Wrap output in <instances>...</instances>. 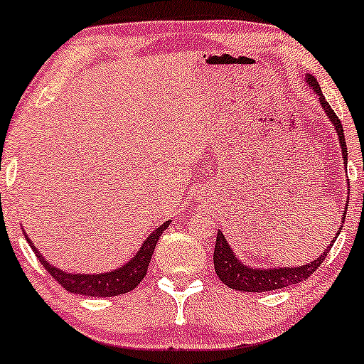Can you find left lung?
<instances>
[{
	"instance_id": "8db88e82",
	"label": "left lung",
	"mask_w": 364,
	"mask_h": 364,
	"mask_svg": "<svg viewBox=\"0 0 364 364\" xmlns=\"http://www.w3.org/2000/svg\"><path fill=\"white\" fill-rule=\"evenodd\" d=\"M306 80L309 86L316 91L317 96H319L322 107H324V111L327 113V116H329V119L333 121L336 133H338L339 136L341 148H343L344 164H348V148H346V138H344L343 124H341V121L338 116H336L333 107L329 106V102L326 101V97L322 96V91L319 84H317V79L314 77V75L307 74ZM343 214H346V210H344ZM341 230H343V226L338 230V236ZM333 243L329 245V248L326 251H322L321 257L314 259L312 263L302 264V267H294V268H270V270H258V268H250L241 263L240 259L236 258V255L232 253V250L230 248V245H228V241L224 240L223 232L218 231L216 246H214V270H216L219 280H221L223 284H226L232 290H237V291L278 290V289H284V287H290L307 280V278L321 267L322 262H324Z\"/></svg>"
}]
</instances>
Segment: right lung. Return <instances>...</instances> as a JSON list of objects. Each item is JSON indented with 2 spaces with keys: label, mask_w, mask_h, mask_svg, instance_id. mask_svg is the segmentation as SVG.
Here are the masks:
<instances>
[{
  "label": "right lung",
  "mask_w": 364,
  "mask_h": 364,
  "mask_svg": "<svg viewBox=\"0 0 364 364\" xmlns=\"http://www.w3.org/2000/svg\"><path fill=\"white\" fill-rule=\"evenodd\" d=\"M170 223L172 221H165L161 226L156 228V230L146 237V241L143 243L140 251H138L124 267H121L114 272L97 273V275H82V273H67L64 270H58V268L48 264L47 259L38 253L37 246L31 243L28 237H26V235L25 237L31 246V250L37 255L40 264H43L45 270L50 273L52 278H55L57 284H60L67 291L89 295V297H114V295H123L127 294V291L136 289L138 284L145 278L148 264H150L151 255H154V250L156 246V241H159L161 232L167 230Z\"/></svg>",
  "instance_id": "add662e5"
}]
</instances>
